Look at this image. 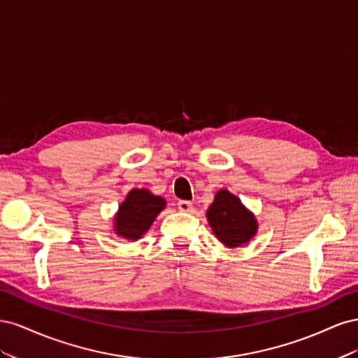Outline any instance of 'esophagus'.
Instances as JSON below:
<instances>
[{
  "instance_id": "obj_1",
  "label": "esophagus",
  "mask_w": 358,
  "mask_h": 358,
  "mask_svg": "<svg viewBox=\"0 0 358 358\" xmlns=\"http://www.w3.org/2000/svg\"><path fill=\"white\" fill-rule=\"evenodd\" d=\"M178 208L180 212H192L194 210V206L191 201H187V200H180L178 203Z\"/></svg>"
}]
</instances>
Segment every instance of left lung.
<instances>
[{
    "instance_id": "obj_1",
    "label": "left lung",
    "mask_w": 358,
    "mask_h": 358,
    "mask_svg": "<svg viewBox=\"0 0 358 358\" xmlns=\"http://www.w3.org/2000/svg\"><path fill=\"white\" fill-rule=\"evenodd\" d=\"M206 218L213 234L225 248H241L251 242L257 234L255 215L229 189L215 194L213 203L206 212Z\"/></svg>"
}]
</instances>
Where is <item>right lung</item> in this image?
Returning a JSON list of instances; mask_svg holds the SVG:
<instances>
[{"mask_svg": "<svg viewBox=\"0 0 358 358\" xmlns=\"http://www.w3.org/2000/svg\"><path fill=\"white\" fill-rule=\"evenodd\" d=\"M166 206V199L155 196L146 188L131 189L113 216L115 234L133 242L142 239Z\"/></svg>", "mask_w": 358, "mask_h": 358, "instance_id": "1", "label": "right lung"}]
</instances>
